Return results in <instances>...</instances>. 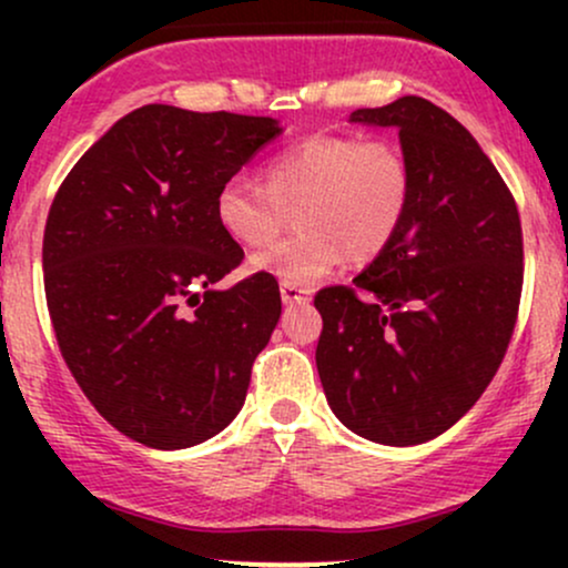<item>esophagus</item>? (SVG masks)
<instances>
[{
	"label": "esophagus",
	"instance_id": "obj_1",
	"mask_svg": "<svg viewBox=\"0 0 568 568\" xmlns=\"http://www.w3.org/2000/svg\"><path fill=\"white\" fill-rule=\"evenodd\" d=\"M280 296H283V304H306L312 298V291L306 288V285L283 280V283H280Z\"/></svg>",
	"mask_w": 568,
	"mask_h": 568
}]
</instances>
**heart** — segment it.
<instances>
[{
	"label": "heart",
	"mask_w": 568,
	"mask_h": 568,
	"mask_svg": "<svg viewBox=\"0 0 568 568\" xmlns=\"http://www.w3.org/2000/svg\"><path fill=\"white\" fill-rule=\"evenodd\" d=\"M414 179L393 141L323 133L266 160L262 186L226 179L213 213L230 240L264 247L283 232L288 213L298 232L256 256V266L288 283H312L344 258L368 264L406 224Z\"/></svg>",
	"instance_id": "obj_1"
}]
</instances>
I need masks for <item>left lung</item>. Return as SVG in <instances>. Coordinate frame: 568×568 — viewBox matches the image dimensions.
<instances>
[{
	"instance_id": "8db88e82",
	"label": "left lung",
	"mask_w": 568,
	"mask_h": 568,
	"mask_svg": "<svg viewBox=\"0 0 568 568\" xmlns=\"http://www.w3.org/2000/svg\"><path fill=\"white\" fill-rule=\"evenodd\" d=\"M400 130L414 197L393 245L352 285L315 293L328 406L387 446L438 438L505 361L524 291L518 205L470 130L419 95L357 109Z\"/></svg>"
}]
</instances>
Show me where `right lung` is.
<instances>
[{
  "instance_id": "add662e5",
  "label": "right lung",
  "mask_w": 568,
  "mask_h": 568,
  "mask_svg": "<svg viewBox=\"0 0 568 568\" xmlns=\"http://www.w3.org/2000/svg\"><path fill=\"white\" fill-rule=\"evenodd\" d=\"M272 116L149 103L98 139L58 186L42 240L58 349L98 414L149 448H189L243 408L280 321L270 272L213 291L245 253L213 197Z\"/></svg>"
}]
</instances>
